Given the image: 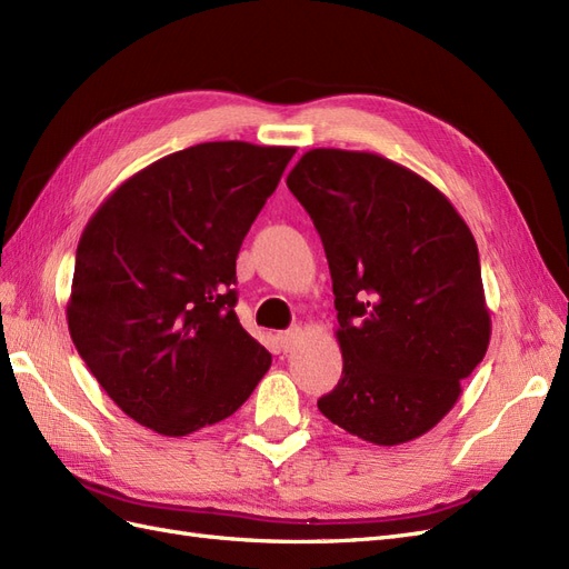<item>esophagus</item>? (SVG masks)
Here are the masks:
<instances>
[{"mask_svg":"<svg viewBox=\"0 0 569 569\" xmlns=\"http://www.w3.org/2000/svg\"><path fill=\"white\" fill-rule=\"evenodd\" d=\"M297 337H299V330L295 327V330H287V332H280V347L284 349V351H289L291 347H295V341H297Z\"/></svg>","mask_w":569,"mask_h":569,"instance_id":"esophagus-1","label":"esophagus"}]
</instances>
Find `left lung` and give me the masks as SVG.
Masks as SVG:
<instances>
[{
  "label": "left lung",
  "instance_id": "8db88e82",
  "mask_svg": "<svg viewBox=\"0 0 569 569\" xmlns=\"http://www.w3.org/2000/svg\"><path fill=\"white\" fill-rule=\"evenodd\" d=\"M287 187L332 274L343 370L320 412L377 446L422 437L489 347L470 228L435 184L370 151H306Z\"/></svg>",
  "mask_w": 569,
  "mask_h": 569
}]
</instances>
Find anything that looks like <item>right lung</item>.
<instances>
[{
	"label": "right lung",
	"mask_w": 569,
	"mask_h": 569,
	"mask_svg": "<svg viewBox=\"0 0 569 569\" xmlns=\"http://www.w3.org/2000/svg\"><path fill=\"white\" fill-rule=\"evenodd\" d=\"M291 147L203 142L120 184L76 251L68 330L128 418L184 437L230 418L272 358L234 313L237 253Z\"/></svg>",
	"instance_id": "obj_1"
}]
</instances>
